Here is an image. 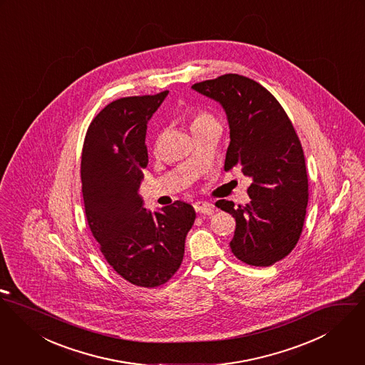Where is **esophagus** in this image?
I'll return each instance as SVG.
<instances>
[{"mask_svg": "<svg viewBox=\"0 0 365 365\" xmlns=\"http://www.w3.org/2000/svg\"><path fill=\"white\" fill-rule=\"evenodd\" d=\"M193 207L196 210V212H200V214H212L214 212V205L211 202H193Z\"/></svg>", "mask_w": 365, "mask_h": 365, "instance_id": "esophagus-1", "label": "esophagus"}]
</instances>
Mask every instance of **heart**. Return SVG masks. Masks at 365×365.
Segmentation results:
<instances>
[{
  "instance_id": "1",
  "label": "heart",
  "mask_w": 365,
  "mask_h": 365,
  "mask_svg": "<svg viewBox=\"0 0 365 365\" xmlns=\"http://www.w3.org/2000/svg\"><path fill=\"white\" fill-rule=\"evenodd\" d=\"M185 116L190 123V128L195 134L202 130H205V128H210V127H217V128L221 127L218 119L211 112H208L205 109H200V108L187 109Z\"/></svg>"
}]
</instances>
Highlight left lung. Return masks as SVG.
<instances>
[{
	"label": "left lung",
	"instance_id": "8db88e82",
	"mask_svg": "<svg viewBox=\"0 0 365 365\" xmlns=\"http://www.w3.org/2000/svg\"><path fill=\"white\" fill-rule=\"evenodd\" d=\"M225 109L231 143L224 169L252 178L250 202L218 200L237 221L232 253L250 266H272L299 241L309 199L301 141L279 101L259 82L225 74L192 86Z\"/></svg>",
	"mask_w": 365,
	"mask_h": 365
}]
</instances>
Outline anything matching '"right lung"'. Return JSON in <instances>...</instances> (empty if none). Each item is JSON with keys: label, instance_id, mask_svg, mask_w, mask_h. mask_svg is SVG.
Wrapping results in <instances>:
<instances>
[{"label": "right lung", "instance_id": "right-lung-1", "mask_svg": "<svg viewBox=\"0 0 365 365\" xmlns=\"http://www.w3.org/2000/svg\"><path fill=\"white\" fill-rule=\"evenodd\" d=\"M169 91L110 102L89 124L81 155L82 197L93 238L128 283L154 288L179 270L196 220L187 202L147 211L138 195L148 165L147 123Z\"/></svg>", "mask_w": 365, "mask_h": 365}]
</instances>
